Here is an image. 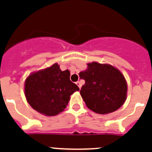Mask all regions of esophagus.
Instances as JSON below:
<instances>
[{
	"instance_id": "1",
	"label": "esophagus",
	"mask_w": 152,
	"mask_h": 152,
	"mask_svg": "<svg viewBox=\"0 0 152 152\" xmlns=\"http://www.w3.org/2000/svg\"><path fill=\"white\" fill-rule=\"evenodd\" d=\"M76 84H77V86H78L79 87V88H81V86H82V84H81V83L80 82V81H77V82H76Z\"/></svg>"
}]
</instances>
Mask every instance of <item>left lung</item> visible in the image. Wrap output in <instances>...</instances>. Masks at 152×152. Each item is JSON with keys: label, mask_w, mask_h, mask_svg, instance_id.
I'll return each mask as SVG.
<instances>
[{"label": "left lung", "mask_w": 152, "mask_h": 152, "mask_svg": "<svg viewBox=\"0 0 152 152\" xmlns=\"http://www.w3.org/2000/svg\"><path fill=\"white\" fill-rule=\"evenodd\" d=\"M87 69L80 72L85 80L80 94L89 109L98 114L116 111L126 99L125 77L116 68L108 64L91 62Z\"/></svg>", "instance_id": "left-lung-1"}]
</instances>
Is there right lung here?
<instances>
[{
	"instance_id": "right-lung-1",
	"label": "right lung",
	"mask_w": 152,
	"mask_h": 152,
	"mask_svg": "<svg viewBox=\"0 0 152 152\" xmlns=\"http://www.w3.org/2000/svg\"><path fill=\"white\" fill-rule=\"evenodd\" d=\"M69 77V71H61L57 63L33 72L25 82L27 102L44 115L53 116L63 112L71 94L80 90Z\"/></svg>"
}]
</instances>
